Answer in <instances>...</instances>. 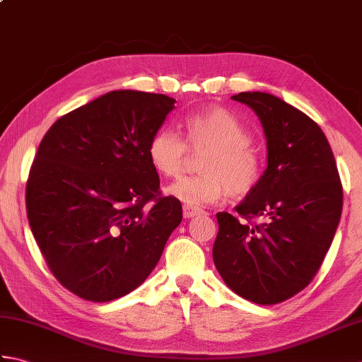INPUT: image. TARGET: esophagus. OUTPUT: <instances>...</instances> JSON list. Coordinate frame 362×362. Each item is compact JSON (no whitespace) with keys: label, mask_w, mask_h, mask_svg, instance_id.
Listing matches in <instances>:
<instances>
[{"label":"esophagus","mask_w":362,"mask_h":362,"mask_svg":"<svg viewBox=\"0 0 362 362\" xmlns=\"http://www.w3.org/2000/svg\"><path fill=\"white\" fill-rule=\"evenodd\" d=\"M201 213H202V210L199 209V206L188 205V204L183 205V218H185V219L194 218V216H197V214H201Z\"/></svg>","instance_id":"34e87169"}]
</instances>
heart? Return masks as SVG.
Masks as SVG:
<instances>
[{
	"mask_svg": "<svg viewBox=\"0 0 362 362\" xmlns=\"http://www.w3.org/2000/svg\"><path fill=\"white\" fill-rule=\"evenodd\" d=\"M187 141L171 129H158L148 143L152 168L165 177L183 173L189 150L206 151L201 160L204 174L185 177L168 188V193L188 205H206L227 194L244 197L261 180L263 160L252 148V134L233 112L219 105L188 115ZM189 144L187 145L186 143Z\"/></svg>",
	"mask_w": 362,
	"mask_h": 362,
	"instance_id": "heart-1",
	"label": "heart"
}]
</instances>
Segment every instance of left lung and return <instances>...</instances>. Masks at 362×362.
Segmentation results:
<instances>
[{
	"label": "left lung",
	"instance_id": "1",
	"mask_svg": "<svg viewBox=\"0 0 362 362\" xmlns=\"http://www.w3.org/2000/svg\"><path fill=\"white\" fill-rule=\"evenodd\" d=\"M232 99L258 115L267 168L233 216L216 214L213 261L238 296L258 305L303 291L322 266L342 213V185L325 134L308 115L261 91Z\"/></svg>",
	"mask_w": 362,
	"mask_h": 362
}]
</instances>
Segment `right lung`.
Segmentation results:
<instances>
[{
	"label": "right lung",
	"instance_id": "add662e5",
	"mask_svg": "<svg viewBox=\"0 0 362 362\" xmlns=\"http://www.w3.org/2000/svg\"><path fill=\"white\" fill-rule=\"evenodd\" d=\"M174 98L115 90L60 117L26 183L30 230L49 271L73 294L110 302L148 279L182 205L161 196L151 136Z\"/></svg>",
	"mask_w": 362,
	"mask_h": 362
}]
</instances>
